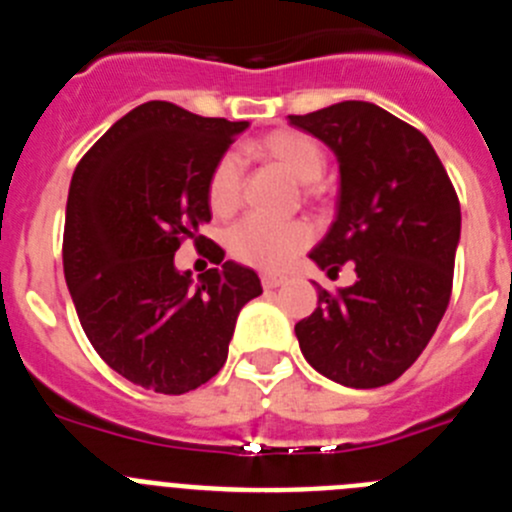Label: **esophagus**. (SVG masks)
<instances>
[{
	"mask_svg": "<svg viewBox=\"0 0 512 512\" xmlns=\"http://www.w3.org/2000/svg\"><path fill=\"white\" fill-rule=\"evenodd\" d=\"M284 282H287V279L279 277V274H261V284H264V289H277L282 287Z\"/></svg>",
	"mask_w": 512,
	"mask_h": 512,
	"instance_id": "34e87169",
	"label": "esophagus"
}]
</instances>
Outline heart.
<instances>
[{
  "label": "heart",
  "mask_w": 512,
  "mask_h": 512,
  "mask_svg": "<svg viewBox=\"0 0 512 512\" xmlns=\"http://www.w3.org/2000/svg\"><path fill=\"white\" fill-rule=\"evenodd\" d=\"M248 151L261 161L279 166L287 176L300 184L320 182L325 174V151L320 143L300 130H274L264 138L253 140ZM243 174L241 161L233 153L217 158L207 182V202L217 217L233 215L241 207ZM312 225L305 220L271 223L264 217H248L228 233V251L235 261L256 266L264 271H279L305 251L312 243Z\"/></svg>",
  "instance_id": "1"
}]
</instances>
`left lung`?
Here are the masks:
<instances>
[{"instance_id": "left-lung-1", "label": "left lung", "mask_w": 512, "mask_h": 512, "mask_svg": "<svg viewBox=\"0 0 512 512\" xmlns=\"http://www.w3.org/2000/svg\"><path fill=\"white\" fill-rule=\"evenodd\" d=\"M289 122L338 158L336 220L310 259L356 282L295 325L307 364L323 377L372 390L415 364L449 307L461 235L459 197L420 130L372 102H338Z\"/></svg>"}]
</instances>
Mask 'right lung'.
<instances>
[{"instance_id":"right-lung-1","label":"right lung","mask_w":512,"mask_h":512,"mask_svg":"<svg viewBox=\"0 0 512 512\" xmlns=\"http://www.w3.org/2000/svg\"><path fill=\"white\" fill-rule=\"evenodd\" d=\"M246 128L156 99L120 117L71 176L63 274L76 315L107 366L146 390L184 395L210 382L238 312L261 295L259 274L235 261L200 282L174 266L184 238L207 241L210 171ZM207 253L225 259L217 243Z\"/></svg>"}]
</instances>
